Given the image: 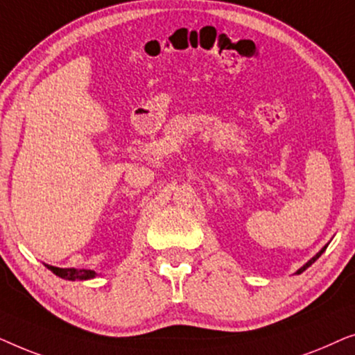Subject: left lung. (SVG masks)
Listing matches in <instances>:
<instances>
[{"label":"left lung","instance_id":"obj_1","mask_svg":"<svg viewBox=\"0 0 355 355\" xmlns=\"http://www.w3.org/2000/svg\"><path fill=\"white\" fill-rule=\"evenodd\" d=\"M327 247H328V244H327V245H324V247H322V250H320V252H318V254H317V255H315V257H312V259H310V260L307 261V263H305L304 266H300V268H299L297 271H295V273H297V275H300V273H302V271H305V270H307L310 265H312V263H315V261H317V260L320 259V255H322V254H323V252H324V250H327Z\"/></svg>","mask_w":355,"mask_h":355}]
</instances>
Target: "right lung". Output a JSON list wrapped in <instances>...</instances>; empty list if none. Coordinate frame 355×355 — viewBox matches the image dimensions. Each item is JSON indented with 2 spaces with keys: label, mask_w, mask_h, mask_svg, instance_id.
<instances>
[{
  "label": "right lung",
  "mask_w": 355,
  "mask_h": 355,
  "mask_svg": "<svg viewBox=\"0 0 355 355\" xmlns=\"http://www.w3.org/2000/svg\"><path fill=\"white\" fill-rule=\"evenodd\" d=\"M45 266L48 270H51L53 273L56 276H60L62 279H69V281H87V279H92L95 278L96 273L94 270H85V268H58V266H51V265H46Z\"/></svg>",
  "instance_id": "obj_1"
}]
</instances>
